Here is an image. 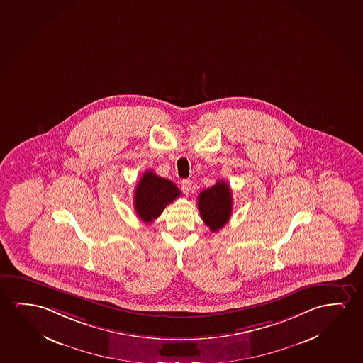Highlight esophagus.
<instances>
[{
	"mask_svg": "<svg viewBox=\"0 0 363 363\" xmlns=\"http://www.w3.org/2000/svg\"><path fill=\"white\" fill-rule=\"evenodd\" d=\"M182 190L184 191V194H189L190 190H191V182H190L189 179H184V180H182Z\"/></svg>",
	"mask_w": 363,
	"mask_h": 363,
	"instance_id": "obj_1",
	"label": "esophagus"
}]
</instances>
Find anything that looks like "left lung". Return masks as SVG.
Wrapping results in <instances>:
<instances>
[{"label": "left lung", "instance_id": "left-lung-1", "mask_svg": "<svg viewBox=\"0 0 363 363\" xmlns=\"http://www.w3.org/2000/svg\"><path fill=\"white\" fill-rule=\"evenodd\" d=\"M200 216L206 226L215 233L221 229L231 216L233 196L228 183L218 180L216 184L204 189L198 196Z\"/></svg>", "mask_w": 363, "mask_h": 363}]
</instances>
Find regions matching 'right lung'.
<instances>
[{
  "instance_id": "right-lung-1",
  "label": "right lung",
  "mask_w": 363,
  "mask_h": 363,
  "mask_svg": "<svg viewBox=\"0 0 363 363\" xmlns=\"http://www.w3.org/2000/svg\"><path fill=\"white\" fill-rule=\"evenodd\" d=\"M178 196L180 190L177 185L148 170L142 175L134 190V209L139 219L150 224Z\"/></svg>"
}]
</instances>
